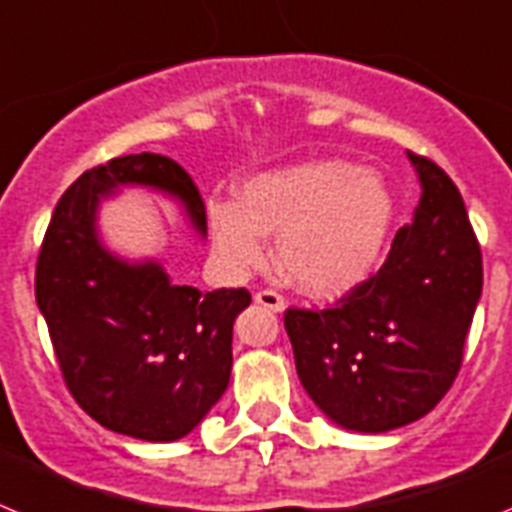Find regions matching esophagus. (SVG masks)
<instances>
[{
    "mask_svg": "<svg viewBox=\"0 0 512 512\" xmlns=\"http://www.w3.org/2000/svg\"><path fill=\"white\" fill-rule=\"evenodd\" d=\"M255 301L260 306H265V309H270V311H283V309H286V299H283V296L278 291H270V288H265V291H257L255 293Z\"/></svg>",
    "mask_w": 512,
    "mask_h": 512,
    "instance_id": "obj_1",
    "label": "esophagus"
}]
</instances>
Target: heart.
Segmentation results:
<instances>
[{
    "instance_id": "obj_1",
    "label": "heart",
    "mask_w": 512,
    "mask_h": 512,
    "mask_svg": "<svg viewBox=\"0 0 512 512\" xmlns=\"http://www.w3.org/2000/svg\"><path fill=\"white\" fill-rule=\"evenodd\" d=\"M394 224L384 177L345 159H309L242 182L231 203L211 206V242L234 273L260 265L265 234L293 286L340 296L376 268Z\"/></svg>"
}]
</instances>
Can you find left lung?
Here are the masks:
<instances>
[{"mask_svg":"<svg viewBox=\"0 0 512 512\" xmlns=\"http://www.w3.org/2000/svg\"><path fill=\"white\" fill-rule=\"evenodd\" d=\"M422 182L379 273L327 309H286L296 373L337 425L386 433L446 397L482 296V250L464 198L428 157L407 151Z\"/></svg>","mask_w":512,"mask_h":512,"instance_id":"left-lung-1","label":"left lung"}]
</instances>
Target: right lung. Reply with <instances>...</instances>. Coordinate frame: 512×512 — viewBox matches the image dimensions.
<instances>
[{"instance_id":"obj_1","label":"right lung","mask_w":512,"mask_h":512,"mask_svg":"<svg viewBox=\"0 0 512 512\" xmlns=\"http://www.w3.org/2000/svg\"><path fill=\"white\" fill-rule=\"evenodd\" d=\"M118 185L175 195L206 231L201 193L175 159L149 151L110 159L56 203L35 265V301L66 389L92 420L141 441H177L229 386L231 327L252 296L175 286L157 262L110 255L95 211Z\"/></svg>"}]
</instances>
